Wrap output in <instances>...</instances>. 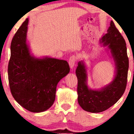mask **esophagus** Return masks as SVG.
<instances>
[{
	"label": "esophagus",
	"instance_id": "obj_1",
	"mask_svg": "<svg viewBox=\"0 0 134 134\" xmlns=\"http://www.w3.org/2000/svg\"><path fill=\"white\" fill-rule=\"evenodd\" d=\"M76 61H77V57L75 56V55H72V56H71L70 58H69V65H70V68L71 69L73 68L74 66L75 65V64H76Z\"/></svg>",
	"mask_w": 134,
	"mask_h": 134
}]
</instances>
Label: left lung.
<instances>
[{
	"label": "left lung",
	"instance_id": "left-lung-1",
	"mask_svg": "<svg viewBox=\"0 0 134 134\" xmlns=\"http://www.w3.org/2000/svg\"><path fill=\"white\" fill-rule=\"evenodd\" d=\"M101 40L110 50L116 66V75L111 84L99 91L91 90L86 84V70L82 62L78 63L76 71L78 103L83 110L91 113L105 111L116 103L124 94L127 83L129 64L126 43L113 21Z\"/></svg>",
	"mask_w": 134,
	"mask_h": 134
}]
</instances>
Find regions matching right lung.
<instances>
[{
    "label": "right lung",
    "instance_id": "obj_1",
    "mask_svg": "<svg viewBox=\"0 0 134 134\" xmlns=\"http://www.w3.org/2000/svg\"><path fill=\"white\" fill-rule=\"evenodd\" d=\"M27 23L26 19L12 40L8 79L15 100L28 111L38 113L53 104L57 85L70 67L63 60L31 57L26 44Z\"/></svg>",
    "mask_w": 134,
    "mask_h": 134
}]
</instances>
